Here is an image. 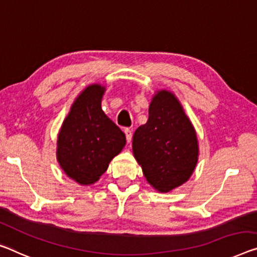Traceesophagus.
I'll use <instances>...</instances> for the list:
<instances>
[{"mask_svg": "<svg viewBox=\"0 0 257 257\" xmlns=\"http://www.w3.org/2000/svg\"><path fill=\"white\" fill-rule=\"evenodd\" d=\"M124 133H125V136H126V140H127V142L131 141L132 140V130L125 128L124 130Z\"/></svg>", "mask_w": 257, "mask_h": 257, "instance_id": "obj_1", "label": "esophagus"}]
</instances>
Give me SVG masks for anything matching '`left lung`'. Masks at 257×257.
<instances>
[{
    "label": "left lung",
    "mask_w": 257,
    "mask_h": 257,
    "mask_svg": "<svg viewBox=\"0 0 257 257\" xmlns=\"http://www.w3.org/2000/svg\"><path fill=\"white\" fill-rule=\"evenodd\" d=\"M133 154L157 191H171L191 177L199 155L196 134L172 93L161 90L154 96L147 123L134 132Z\"/></svg>",
    "instance_id": "left-lung-1"
}]
</instances>
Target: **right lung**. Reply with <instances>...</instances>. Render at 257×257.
<instances>
[{
	"mask_svg": "<svg viewBox=\"0 0 257 257\" xmlns=\"http://www.w3.org/2000/svg\"><path fill=\"white\" fill-rule=\"evenodd\" d=\"M104 87L90 85L73 102L57 139V160L80 185L100 179L126 144L125 134L101 109Z\"/></svg>",
	"mask_w": 257,
	"mask_h": 257,
	"instance_id": "right-lung-1",
	"label": "right lung"
}]
</instances>
